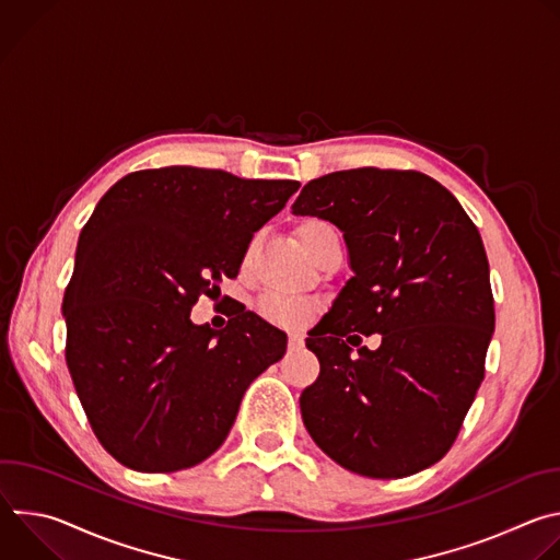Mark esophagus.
Here are the masks:
<instances>
[{
	"label": "esophagus",
	"mask_w": 560,
	"mask_h": 560,
	"mask_svg": "<svg viewBox=\"0 0 560 560\" xmlns=\"http://www.w3.org/2000/svg\"><path fill=\"white\" fill-rule=\"evenodd\" d=\"M288 346H290V350H296V348H301V346H303V337H301L299 332H292V335L288 337Z\"/></svg>",
	"instance_id": "obj_1"
}]
</instances>
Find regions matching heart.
Masks as SVG:
<instances>
[{
  "label": "heart",
  "instance_id": "b5f03b06",
  "mask_svg": "<svg viewBox=\"0 0 560 560\" xmlns=\"http://www.w3.org/2000/svg\"><path fill=\"white\" fill-rule=\"evenodd\" d=\"M337 232L328 221L324 219H305L299 228V242L307 255L314 253L316 244L322 242L324 236ZM259 312L264 318H268L270 324L285 326V328H301L305 326L312 314H314V303L301 296H290V294H279L270 292L259 301Z\"/></svg>",
  "mask_w": 560,
  "mask_h": 560
}]
</instances>
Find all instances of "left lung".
Here are the masks:
<instances>
[{
  "label": "left lung",
  "mask_w": 560,
  "mask_h": 560,
  "mask_svg": "<svg viewBox=\"0 0 560 560\" xmlns=\"http://www.w3.org/2000/svg\"><path fill=\"white\" fill-rule=\"evenodd\" d=\"M292 212L335 223L354 272L307 332L322 372L301 392L303 425L361 476L404 478L434 465L483 381L494 335L481 234L447 188L417 171L318 177ZM374 331L382 346L352 355L358 335Z\"/></svg>",
  "instance_id": "left-lung-1"
}]
</instances>
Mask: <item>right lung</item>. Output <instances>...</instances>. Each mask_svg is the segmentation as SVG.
I'll use <instances>...</instances> for the list:
<instances>
[{
	"instance_id": "add662e5",
	"label": "right lung",
	"mask_w": 560,
	"mask_h": 560,
	"mask_svg": "<svg viewBox=\"0 0 560 560\" xmlns=\"http://www.w3.org/2000/svg\"><path fill=\"white\" fill-rule=\"evenodd\" d=\"M299 190L168 166L130 173L79 234L63 294L66 363L100 443L137 471H177L225 441L288 337L244 303L223 330L190 310L236 277L253 234Z\"/></svg>"
}]
</instances>
